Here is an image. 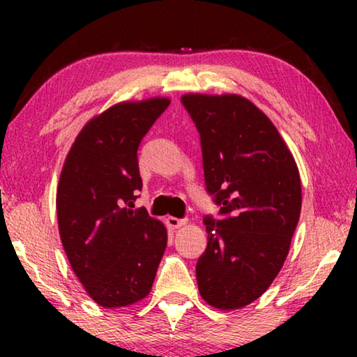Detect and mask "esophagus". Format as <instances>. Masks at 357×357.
Wrapping results in <instances>:
<instances>
[{
	"mask_svg": "<svg viewBox=\"0 0 357 357\" xmlns=\"http://www.w3.org/2000/svg\"><path fill=\"white\" fill-rule=\"evenodd\" d=\"M165 222H167V226L170 229H180L182 226H185V224H187V219H178V218L169 216L167 219H165Z\"/></svg>",
	"mask_w": 357,
	"mask_h": 357,
	"instance_id": "esophagus-1",
	"label": "esophagus"
}]
</instances>
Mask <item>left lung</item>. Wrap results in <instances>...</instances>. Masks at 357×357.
<instances>
[{"label":"left lung","mask_w":357,"mask_h":357,"mask_svg":"<svg viewBox=\"0 0 357 357\" xmlns=\"http://www.w3.org/2000/svg\"><path fill=\"white\" fill-rule=\"evenodd\" d=\"M202 139L204 183L222 218L206 216L199 294L219 310L257 301L281 271L299 222V169L273 121L237 94H183Z\"/></svg>","instance_id":"left-lung-1"}]
</instances>
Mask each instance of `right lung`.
<instances>
[{
  "mask_svg": "<svg viewBox=\"0 0 357 357\" xmlns=\"http://www.w3.org/2000/svg\"><path fill=\"white\" fill-rule=\"evenodd\" d=\"M167 97L120 102L76 136L56 188L58 231L70 265L105 309L143 301L167 245V229L135 208L143 187L138 148Z\"/></svg>",
  "mask_w": 357,
  "mask_h": 357,
  "instance_id": "add662e5",
  "label": "right lung"
}]
</instances>
